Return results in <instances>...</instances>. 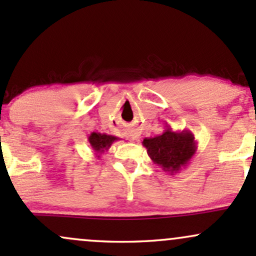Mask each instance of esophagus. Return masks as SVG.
Wrapping results in <instances>:
<instances>
[{
    "mask_svg": "<svg viewBox=\"0 0 256 256\" xmlns=\"http://www.w3.org/2000/svg\"><path fill=\"white\" fill-rule=\"evenodd\" d=\"M126 133H127V136L130 138L132 140H136V138H138V136H139V130H138L136 128H130V129H128L127 132H126Z\"/></svg>",
    "mask_w": 256,
    "mask_h": 256,
    "instance_id": "1",
    "label": "esophagus"
}]
</instances>
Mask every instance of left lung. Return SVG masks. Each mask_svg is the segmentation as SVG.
Segmentation results:
<instances>
[{"label": "left lung", "mask_w": 256, "mask_h": 256, "mask_svg": "<svg viewBox=\"0 0 256 256\" xmlns=\"http://www.w3.org/2000/svg\"><path fill=\"white\" fill-rule=\"evenodd\" d=\"M142 145L152 162L170 175L186 168L197 151L196 139L190 130L175 132L169 126L160 136L145 138Z\"/></svg>", "instance_id": "1"}]
</instances>
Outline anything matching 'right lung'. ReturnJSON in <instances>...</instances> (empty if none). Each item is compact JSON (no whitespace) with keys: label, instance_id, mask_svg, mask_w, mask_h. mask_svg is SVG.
<instances>
[{"label":"right lung","instance_id":"add662e5","mask_svg":"<svg viewBox=\"0 0 256 256\" xmlns=\"http://www.w3.org/2000/svg\"><path fill=\"white\" fill-rule=\"evenodd\" d=\"M117 140H120V138L108 136L106 133H98V132H93L88 136V142H90V148L93 150L94 154L98 158H100L102 154L108 151L111 145Z\"/></svg>","mask_w":256,"mask_h":256}]
</instances>
